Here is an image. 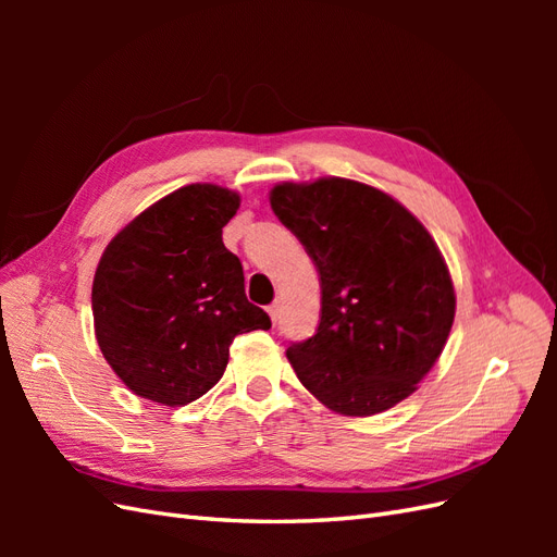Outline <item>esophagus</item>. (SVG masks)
Returning <instances> with one entry per match:
<instances>
[{
    "mask_svg": "<svg viewBox=\"0 0 557 557\" xmlns=\"http://www.w3.org/2000/svg\"><path fill=\"white\" fill-rule=\"evenodd\" d=\"M267 313H269V318H272V323L276 325L278 313H281V305H278V301H274V305H269V307H267Z\"/></svg>",
    "mask_w": 557,
    "mask_h": 557,
    "instance_id": "1",
    "label": "esophagus"
}]
</instances>
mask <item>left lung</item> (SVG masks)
Wrapping results in <instances>:
<instances>
[{
    "instance_id": "obj_1",
    "label": "left lung",
    "mask_w": 557,
    "mask_h": 557,
    "mask_svg": "<svg viewBox=\"0 0 557 557\" xmlns=\"http://www.w3.org/2000/svg\"><path fill=\"white\" fill-rule=\"evenodd\" d=\"M269 201L320 276L318 330L285 350L301 385L344 416L407 399L442 356L455 315L430 232L391 195L348 178L281 183Z\"/></svg>"
}]
</instances>
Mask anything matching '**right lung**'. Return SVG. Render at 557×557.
Returning a JSON list of instances; mask_svg holds the SVG:
<instances>
[{"mask_svg": "<svg viewBox=\"0 0 557 557\" xmlns=\"http://www.w3.org/2000/svg\"><path fill=\"white\" fill-rule=\"evenodd\" d=\"M239 201L221 185H185L107 246L92 281L95 334L134 395L164 407L195 401L221 381L234 336L272 327L223 244Z\"/></svg>", "mask_w": 557, "mask_h": 557, "instance_id": "add662e5", "label": "right lung"}]
</instances>
